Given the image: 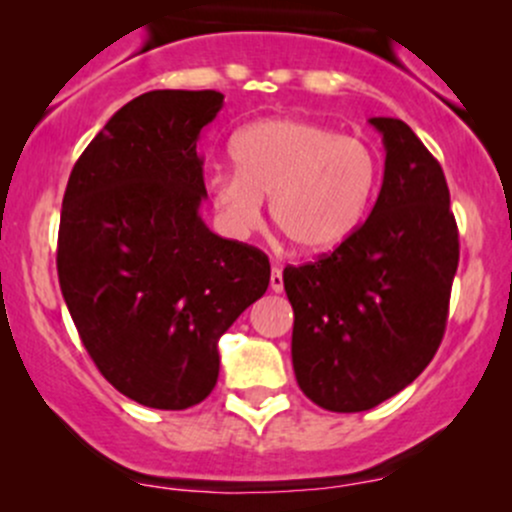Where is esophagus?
I'll return each mask as SVG.
<instances>
[{
	"mask_svg": "<svg viewBox=\"0 0 512 512\" xmlns=\"http://www.w3.org/2000/svg\"><path fill=\"white\" fill-rule=\"evenodd\" d=\"M270 289H272V292H282V289H285V280H282V270H280V267H272V272H270Z\"/></svg>",
	"mask_w": 512,
	"mask_h": 512,
	"instance_id": "1",
	"label": "esophagus"
}]
</instances>
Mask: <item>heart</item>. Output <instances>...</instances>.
Wrapping results in <instances>:
<instances>
[{
    "label": "heart",
    "instance_id": "obj_1",
    "mask_svg": "<svg viewBox=\"0 0 512 512\" xmlns=\"http://www.w3.org/2000/svg\"><path fill=\"white\" fill-rule=\"evenodd\" d=\"M235 173H215L208 195L227 235L247 237L270 198V218L297 250H337L374 200L379 160L361 138L302 118H265L232 138Z\"/></svg>",
    "mask_w": 512,
    "mask_h": 512
}]
</instances>
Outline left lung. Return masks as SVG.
<instances>
[{
  "label": "left lung",
  "instance_id": "left-lung-1",
  "mask_svg": "<svg viewBox=\"0 0 512 512\" xmlns=\"http://www.w3.org/2000/svg\"><path fill=\"white\" fill-rule=\"evenodd\" d=\"M386 151L364 225L332 255L285 267L292 364L307 399L337 414L379 406L441 347L458 227L438 160L399 118H369Z\"/></svg>",
  "mask_w": 512,
  "mask_h": 512
}]
</instances>
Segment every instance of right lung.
<instances>
[{"instance_id":"right-lung-1","label":"right lung","mask_w":512,"mask_h":512,"mask_svg":"<svg viewBox=\"0 0 512 512\" xmlns=\"http://www.w3.org/2000/svg\"><path fill=\"white\" fill-rule=\"evenodd\" d=\"M220 91H148L96 133L61 205L59 285L108 384L180 411L218 384L220 337L270 285L257 247L215 235L200 131Z\"/></svg>"}]
</instances>
